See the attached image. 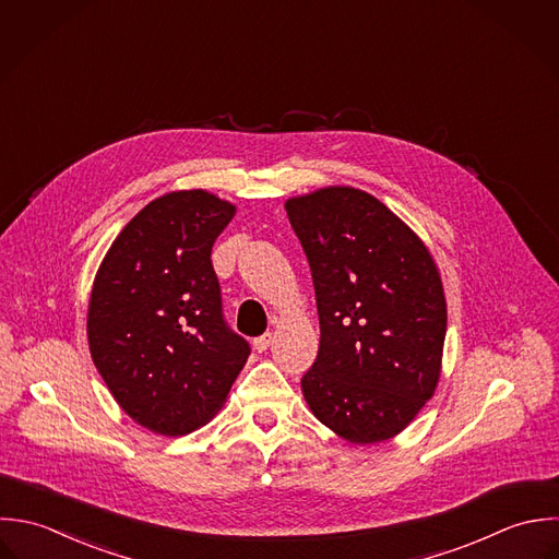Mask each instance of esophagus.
Returning a JSON list of instances; mask_svg holds the SVG:
<instances>
[{
	"label": "esophagus",
	"mask_w": 559,
	"mask_h": 559,
	"mask_svg": "<svg viewBox=\"0 0 559 559\" xmlns=\"http://www.w3.org/2000/svg\"><path fill=\"white\" fill-rule=\"evenodd\" d=\"M273 341H275V336H273L271 332H266L264 336H260V338H255V341H253V349L262 354V352H266V349L273 345Z\"/></svg>",
	"instance_id": "1"
}]
</instances>
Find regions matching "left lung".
I'll use <instances>...</instances> for the list:
<instances>
[{
    "label": "left lung",
    "mask_w": 559,
    "mask_h": 559,
    "mask_svg": "<svg viewBox=\"0 0 559 559\" xmlns=\"http://www.w3.org/2000/svg\"><path fill=\"white\" fill-rule=\"evenodd\" d=\"M321 321L301 379L312 414L352 444L401 433L433 396L447 297L423 238L371 192L323 187L286 199Z\"/></svg>",
    "instance_id": "left-lung-1"
}]
</instances>
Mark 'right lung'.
I'll return each instance as SVG.
<instances>
[{"mask_svg": "<svg viewBox=\"0 0 559 559\" xmlns=\"http://www.w3.org/2000/svg\"><path fill=\"white\" fill-rule=\"evenodd\" d=\"M236 205L203 188L150 201L112 240L91 288L93 365L141 427L178 438L223 407L249 345L221 314L212 245Z\"/></svg>", "mask_w": 559, "mask_h": 559, "instance_id": "right-lung-1", "label": "right lung"}]
</instances>
